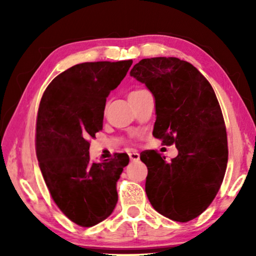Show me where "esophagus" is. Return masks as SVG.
<instances>
[{
  "label": "esophagus",
  "mask_w": 256,
  "mask_h": 256,
  "mask_svg": "<svg viewBox=\"0 0 256 256\" xmlns=\"http://www.w3.org/2000/svg\"><path fill=\"white\" fill-rule=\"evenodd\" d=\"M129 158H130L132 162H138V160H140V154L138 152H129Z\"/></svg>",
  "instance_id": "obj_1"
}]
</instances>
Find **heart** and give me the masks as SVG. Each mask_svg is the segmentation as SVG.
<instances>
[{
    "instance_id": "heart-1",
    "label": "heart",
    "mask_w": 256,
    "mask_h": 256,
    "mask_svg": "<svg viewBox=\"0 0 256 256\" xmlns=\"http://www.w3.org/2000/svg\"><path fill=\"white\" fill-rule=\"evenodd\" d=\"M134 92H136V90H134Z\"/></svg>"
}]
</instances>
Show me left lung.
<instances>
[{"mask_svg":"<svg viewBox=\"0 0 256 256\" xmlns=\"http://www.w3.org/2000/svg\"><path fill=\"white\" fill-rule=\"evenodd\" d=\"M130 76L155 99L152 135L178 150L170 162L155 150L141 154L146 194L160 214L186 222L208 208L225 176L227 135L214 90L194 65L174 57L142 59Z\"/></svg>","mask_w":256,"mask_h":256,"instance_id":"8db88e82","label":"left lung"}]
</instances>
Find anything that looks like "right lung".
I'll return each instance as SVG.
<instances>
[{
  "mask_svg": "<svg viewBox=\"0 0 256 256\" xmlns=\"http://www.w3.org/2000/svg\"><path fill=\"white\" fill-rule=\"evenodd\" d=\"M132 60L82 62L50 82L37 116L36 152L51 197L70 220L82 227L108 218L118 202L116 183L127 154L92 163L90 138L102 129L106 99Z\"/></svg>",
  "mask_w": 256,
  "mask_h": 256,
  "instance_id": "1",
  "label": "right lung"
}]
</instances>
